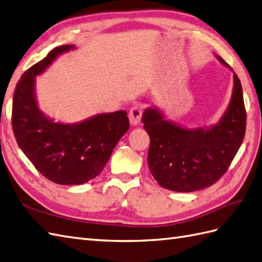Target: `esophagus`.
Here are the masks:
<instances>
[{"label": "esophagus", "instance_id": "1", "mask_svg": "<svg viewBox=\"0 0 262 262\" xmlns=\"http://www.w3.org/2000/svg\"><path fill=\"white\" fill-rule=\"evenodd\" d=\"M128 118H129V123L132 126H137L141 123V119H142V109L139 107H134L130 109L129 115H128Z\"/></svg>", "mask_w": 262, "mask_h": 262}]
</instances>
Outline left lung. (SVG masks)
Here are the masks:
<instances>
[{
	"mask_svg": "<svg viewBox=\"0 0 262 262\" xmlns=\"http://www.w3.org/2000/svg\"><path fill=\"white\" fill-rule=\"evenodd\" d=\"M232 96L216 124L185 128L167 120L160 108L148 107L143 114L144 129L150 139L147 163L162 187L193 192L211 186L226 173L239 150L246 133V108L240 79L233 69Z\"/></svg>",
	"mask_w": 262,
	"mask_h": 262,
	"instance_id": "left-lung-1",
	"label": "left lung"
}]
</instances>
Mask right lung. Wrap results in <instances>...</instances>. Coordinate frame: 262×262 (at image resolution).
I'll use <instances>...</instances> for the list:
<instances>
[{"instance_id":"obj_1","label":"right lung","mask_w":262,"mask_h":262,"mask_svg":"<svg viewBox=\"0 0 262 262\" xmlns=\"http://www.w3.org/2000/svg\"><path fill=\"white\" fill-rule=\"evenodd\" d=\"M74 45L54 48L22 75L13 95L12 127L16 143L38 171L54 183L80 185L105 167L115 146L129 129L125 111L97 114L78 123L54 121L42 113L35 95V77Z\"/></svg>"}]
</instances>
